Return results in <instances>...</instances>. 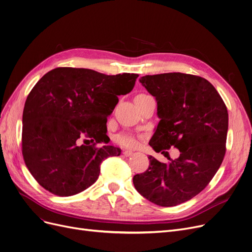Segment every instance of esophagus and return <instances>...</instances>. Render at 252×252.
Listing matches in <instances>:
<instances>
[{
	"label": "esophagus",
	"instance_id": "obj_1",
	"mask_svg": "<svg viewBox=\"0 0 252 252\" xmlns=\"http://www.w3.org/2000/svg\"><path fill=\"white\" fill-rule=\"evenodd\" d=\"M123 153H124V155H125V156H126V157H128V156H131V155H133V154H134V153H133V152H131V151H129V150H125V151H124V152H123Z\"/></svg>",
	"mask_w": 252,
	"mask_h": 252
}]
</instances>
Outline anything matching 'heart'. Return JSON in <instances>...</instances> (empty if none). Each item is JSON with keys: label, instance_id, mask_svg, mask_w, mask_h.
<instances>
[{"label": "heart", "instance_id": "heart-1", "mask_svg": "<svg viewBox=\"0 0 252 252\" xmlns=\"http://www.w3.org/2000/svg\"><path fill=\"white\" fill-rule=\"evenodd\" d=\"M138 96H145V95L140 94ZM115 142L121 145V146L127 147V148H134V147L137 146V144H138V141L134 136H131V135L126 134V133H121V134L116 135L115 136Z\"/></svg>", "mask_w": 252, "mask_h": 252}]
</instances>
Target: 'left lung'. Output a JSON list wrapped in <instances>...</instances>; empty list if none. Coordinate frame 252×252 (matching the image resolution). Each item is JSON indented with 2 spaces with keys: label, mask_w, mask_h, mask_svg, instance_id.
<instances>
[{
  "label": "left lung",
  "mask_w": 252,
  "mask_h": 252,
  "mask_svg": "<svg viewBox=\"0 0 252 252\" xmlns=\"http://www.w3.org/2000/svg\"><path fill=\"white\" fill-rule=\"evenodd\" d=\"M140 83L157 102L160 118L149 145L155 152L176 147L164 163L149 156L146 171L134 176L136 190L154 204L176 206L199 194L220 168L229 116L221 97L205 78L181 72L145 75Z\"/></svg>",
  "instance_id": "8db88e82"
}]
</instances>
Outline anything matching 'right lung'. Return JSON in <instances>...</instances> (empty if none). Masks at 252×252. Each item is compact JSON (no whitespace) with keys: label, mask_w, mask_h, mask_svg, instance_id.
<instances>
[{"label":"right lung","mask_w":252,"mask_h":252,"mask_svg":"<svg viewBox=\"0 0 252 252\" xmlns=\"http://www.w3.org/2000/svg\"><path fill=\"white\" fill-rule=\"evenodd\" d=\"M138 76L58 67L35 84L24 104L22 154L43 188L62 197L75 195L97 181L104 159L121 155L119 148L96 144L107 141V117ZM83 136L93 145L79 144Z\"/></svg>","instance_id":"add662e5"}]
</instances>
